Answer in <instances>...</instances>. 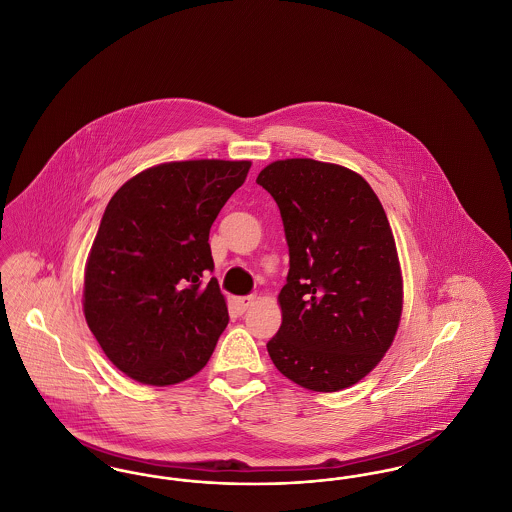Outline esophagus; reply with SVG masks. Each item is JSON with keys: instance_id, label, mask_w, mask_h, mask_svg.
<instances>
[{"instance_id": "1", "label": "esophagus", "mask_w": 512, "mask_h": 512, "mask_svg": "<svg viewBox=\"0 0 512 512\" xmlns=\"http://www.w3.org/2000/svg\"><path fill=\"white\" fill-rule=\"evenodd\" d=\"M234 305H236V309L240 311V313H245L251 305H253V297L251 295H244V297H236L234 299Z\"/></svg>"}]
</instances>
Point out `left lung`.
Returning <instances> with one entry per match:
<instances>
[{
	"label": "left lung",
	"mask_w": 512,
	"mask_h": 512,
	"mask_svg": "<svg viewBox=\"0 0 512 512\" xmlns=\"http://www.w3.org/2000/svg\"><path fill=\"white\" fill-rule=\"evenodd\" d=\"M257 184L274 197L290 249L268 355L301 388L345 390L382 361L401 320L386 211L361 174L315 159L274 161Z\"/></svg>",
	"instance_id": "obj_1"
}]
</instances>
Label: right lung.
Masks as SVG:
<instances>
[{
  "mask_svg": "<svg viewBox=\"0 0 512 512\" xmlns=\"http://www.w3.org/2000/svg\"><path fill=\"white\" fill-rule=\"evenodd\" d=\"M251 161H174L111 197L84 272V317L132 380L172 386L211 359L228 324L209 230Z\"/></svg>",
  "mask_w": 512,
  "mask_h": 512,
  "instance_id": "1",
  "label": "right lung"
}]
</instances>
